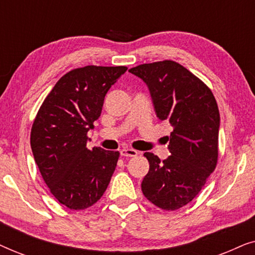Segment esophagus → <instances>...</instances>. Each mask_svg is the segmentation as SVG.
Returning <instances> with one entry per match:
<instances>
[{
    "label": "esophagus",
    "mask_w": 255,
    "mask_h": 255,
    "mask_svg": "<svg viewBox=\"0 0 255 255\" xmlns=\"http://www.w3.org/2000/svg\"><path fill=\"white\" fill-rule=\"evenodd\" d=\"M121 155L122 156H127V158H128V156H137L138 155V152L135 151V149L133 148H128V147H124L121 149Z\"/></svg>",
    "instance_id": "esophagus-1"
}]
</instances>
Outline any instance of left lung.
I'll return each mask as SVG.
<instances>
[{
	"mask_svg": "<svg viewBox=\"0 0 255 255\" xmlns=\"http://www.w3.org/2000/svg\"><path fill=\"white\" fill-rule=\"evenodd\" d=\"M128 72L147 85L156 116L173 128L166 137L168 158L161 161L144 153L149 170L141 182L142 194L162 210H177L196 197L217 166V102L201 79L173 60L142 64Z\"/></svg>",
	"mask_w": 255,
	"mask_h": 255,
	"instance_id": "8db88e82",
	"label": "left lung"
}]
</instances>
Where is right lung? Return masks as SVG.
<instances>
[{
    "instance_id": "right-lung-1",
    "label": "right lung",
    "mask_w": 255,
    "mask_h": 255,
    "mask_svg": "<svg viewBox=\"0 0 255 255\" xmlns=\"http://www.w3.org/2000/svg\"><path fill=\"white\" fill-rule=\"evenodd\" d=\"M125 66H85L66 73L45 97L30 142L51 194L71 210L95 204L108 188L120 152L87 147V133L101 116L110 87Z\"/></svg>"
}]
</instances>
